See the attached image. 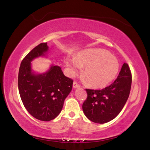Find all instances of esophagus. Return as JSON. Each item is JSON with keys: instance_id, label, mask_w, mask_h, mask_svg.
<instances>
[{"instance_id": "esophagus-1", "label": "esophagus", "mask_w": 150, "mask_h": 150, "mask_svg": "<svg viewBox=\"0 0 150 150\" xmlns=\"http://www.w3.org/2000/svg\"><path fill=\"white\" fill-rule=\"evenodd\" d=\"M73 88H79V87H80V85L77 82H76V81H74V82H73Z\"/></svg>"}]
</instances>
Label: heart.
Listing matches in <instances>:
<instances>
[{"mask_svg": "<svg viewBox=\"0 0 150 150\" xmlns=\"http://www.w3.org/2000/svg\"><path fill=\"white\" fill-rule=\"evenodd\" d=\"M65 64L71 74L85 66L84 74L88 83L96 88H103L115 79L119 71V63L107 51L101 49L85 50L76 58L65 59Z\"/></svg>", "mask_w": 150, "mask_h": 150, "instance_id": "b5f03b06", "label": "heart"}]
</instances>
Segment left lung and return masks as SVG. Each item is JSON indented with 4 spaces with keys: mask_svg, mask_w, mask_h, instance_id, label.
<instances>
[{
    "mask_svg": "<svg viewBox=\"0 0 150 150\" xmlns=\"http://www.w3.org/2000/svg\"><path fill=\"white\" fill-rule=\"evenodd\" d=\"M131 85V71L128 63H124L110 85L101 90L86 88L87 97L82 106L85 116L95 123L104 124L113 120L125 105Z\"/></svg>",
    "mask_w": 150,
    "mask_h": 150,
    "instance_id": "left-lung-1",
    "label": "left lung"
}]
</instances>
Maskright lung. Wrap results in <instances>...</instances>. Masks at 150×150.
I'll list each match as a JSON object with an SVG mask.
<instances>
[{
  "label": "right lung",
  "mask_w": 150,
  "mask_h": 150,
  "mask_svg": "<svg viewBox=\"0 0 150 150\" xmlns=\"http://www.w3.org/2000/svg\"><path fill=\"white\" fill-rule=\"evenodd\" d=\"M47 50V43H41L30 51L22 61L18 78L20 96L24 107L33 117L42 121H50L59 115L73 83L57 65L51 67L44 74L32 73L33 59L44 55Z\"/></svg>",
  "instance_id": "right-lung-1"
}]
</instances>
